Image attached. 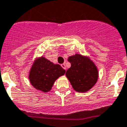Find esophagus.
<instances>
[{"instance_id": "obj_1", "label": "esophagus", "mask_w": 127, "mask_h": 127, "mask_svg": "<svg viewBox=\"0 0 127 127\" xmlns=\"http://www.w3.org/2000/svg\"><path fill=\"white\" fill-rule=\"evenodd\" d=\"M61 66L64 69V70H66V67H65V65L64 64H62L61 65Z\"/></svg>"}]
</instances>
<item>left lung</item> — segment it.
<instances>
[{
    "mask_svg": "<svg viewBox=\"0 0 127 127\" xmlns=\"http://www.w3.org/2000/svg\"><path fill=\"white\" fill-rule=\"evenodd\" d=\"M71 67L66 71L65 75L76 91L87 92L97 82L98 71L90 60L76 54L68 58Z\"/></svg>",
    "mask_w": 127,
    "mask_h": 127,
    "instance_id": "obj_1",
    "label": "left lung"
}]
</instances>
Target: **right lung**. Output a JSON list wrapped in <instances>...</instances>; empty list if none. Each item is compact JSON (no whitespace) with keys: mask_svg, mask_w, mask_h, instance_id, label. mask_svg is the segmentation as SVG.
<instances>
[{"mask_svg":"<svg viewBox=\"0 0 127 127\" xmlns=\"http://www.w3.org/2000/svg\"><path fill=\"white\" fill-rule=\"evenodd\" d=\"M65 72L59 64H54L44 57L37 60L30 72L29 79L35 89L48 92L56 79Z\"/></svg>","mask_w":127,"mask_h":127,"instance_id":"1","label":"right lung"}]
</instances>
